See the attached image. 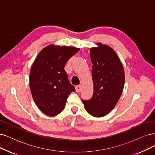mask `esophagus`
<instances>
[{"instance_id":"1","label":"esophagus","mask_w":155,"mask_h":155,"mask_svg":"<svg viewBox=\"0 0 155 155\" xmlns=\"http://www.w3.org/2000/svg\"><path fill=\"white\" fill-rule=\"evenodd\" d=\"M81 90V85H77L76 86V91L77 92H79Z\"/></svg>"}]
</instances>
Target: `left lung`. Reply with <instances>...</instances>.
Wrapping results in <instances>:
<instances>
[{"instance_id": "8db88e82", "label": "left lung", "mask_w": 155, "mask_h": 155, "mask_svg": "<svg viewBox=\"0 0 155 155\" xmlns=\"http://www.w3.org/2000/svg\"><path fill=\"white\" fill-rule=\"evenodd\" d=\"M90 49L94 94L88 101H82L86 111L94 117L109 113L121 97L125 84V74L121 61L110 47L97 44Z\"/></svg>"}]
</instances>
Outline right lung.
I'll list each match as a JSON object with an SVG mask.
<instances>
[{
  "mask_svg": "<svg viewBox=\"0 0 155 155\" xmlns=\"http://www.w3.org/2000/svg\"><path fill=\"white\" fill-rule=\"evenodd\" d=\"M79 48L50 45L39 53L30 73V88L37 106L43 113L54 116L62 111L67 98L75 91L64 67Z\"/></svg>",
  "mask_w": 155,
  "mask_h": 155,
  "instance_id": "obj_1",
  "label": "right lung"
}]
</instances>
